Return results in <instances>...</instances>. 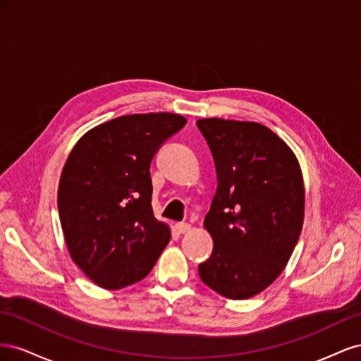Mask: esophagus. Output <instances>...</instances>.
<instances>
[{
	"instance_id": "esophagus-1",
	"label": "esophagus",
	"mask_w": 361,
	"mask_h": 361,
	"mask_svg": "<svg viewBox=\"0 0 361 361\" xmlns=\"http://www.w3.org/2000/svg\"><path fill=\"white\" fill-rule=\"evenodd\" d=\"M191 228V226L188 223H176L174 224V231H176V233L182 235V233H187Z\"/></svg>"
}]
</instances>
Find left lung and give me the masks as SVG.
Listing matches in <instances>:
<instances>
[{
    "label": "left lung",
    "mask_w": 361,
    "mask_h": 361,
    "mask_svg": "<svg viewBox=\"0 0 361 361\" xmlns=\"http://www.w3.org/2000/svg\"><path fill=\"white\" fill-rule=\"evenodd\" d=\"M216 192L204 227L214 239L199 265L206 286L231 300L267 289L285 269L304 220L300 164L289 146L256 122L200 118Z\"/></svg>",
    "instance_id": "obj_1"
}]
</instances>
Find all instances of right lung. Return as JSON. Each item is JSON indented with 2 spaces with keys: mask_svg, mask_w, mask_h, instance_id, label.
Here are the masks:
<instances>
[{
  "mask_svg": "<svg viewBox=\"0 0 361 361\" xmlns=\"http://www.w3.org/2000/svg\"><path fill=\"white\" fill-rule=\"evenodd\" d=\"M187 118L130 114L93 128L64 164L59 215L71 257L104 289L145 279L170 241L152 211L150 162Z\"/></svg>",
  "mask_w": 361,
  "mask_h": 361,
  "instance_id": "add662e5",
  "label": "right lung"
}]
</instances>
